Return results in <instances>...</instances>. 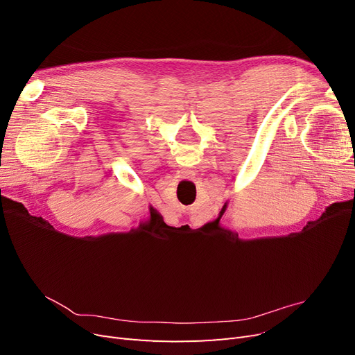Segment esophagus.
Masks as SVG:
<instances>
[{
    "instance_id": "esophagus-1",
    "label": "esophagus",
    "mask_w": 355,
    "mask_h": 355,
    "mask_svg": "<svg viewBox=\"0 0 355 355\" xmlns=\"http://www.w3.org/2000/svg\"><path fill=\"white\" fill-rule=\"evenodd\" d=\"M194 170H191V168H182L180 170V173H179V176L180 178H184V179H192L194 178Z\"/></svg>"
}]
</instances>
